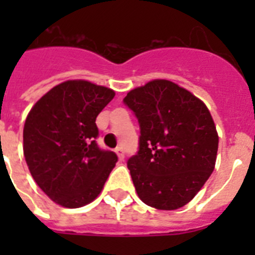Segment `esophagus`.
I'll list each match as a JSON object with an SVG mask.
<instances>
[{
	"instance_id": "1",
	"label": "esophagus",
	"mask_w": 255,
	"mask_h": 255,
	"mask_svg": "<svg viewBox=\"0 0 255 255\" xmlns=\"http://www.w3.org/2000/svg\"><path fill=\"white\" fill-rule=\"evenodd\" d=\"M115 152H116L117 157H119V159H120V161H123V159L125 158V152H124V149L121 147H117L116 149H115Z\"/></svg>"
}]
</instances>
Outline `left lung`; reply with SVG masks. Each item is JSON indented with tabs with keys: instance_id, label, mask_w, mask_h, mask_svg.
Masks as SVG:
<instances>
[{
	"instance_id": "obj_1",
	"label": "left lung",
	"mask_w": 255,
	"mask_h": 255,
	"mask_svg": "<svg viewBox=\"0 0 255 255\" xmlns=\"http://www.w3.org/2000/svg\"><path fill=\"white\" fill-rule=\"evenodd\" d=\"M124 103L138 119L139 150L128 161L141 202L172 211L188 204L215 170L218 135L199 98L164 79L135 88Z\"/></svg>"
}]
</instances>
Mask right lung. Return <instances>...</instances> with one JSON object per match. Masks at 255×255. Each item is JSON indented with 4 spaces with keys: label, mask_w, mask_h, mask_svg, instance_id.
<instances>
[{
    "label": "right lung",
    "mask_w": 255,
    "mask_h": 255,
    "mask_svg": "<svg viewBox=\"0 0 255 255\" xmlns=\"http://www.w3.org/2000/svg\"><path fill=\"white\" fill-rule=\"evenodd\" d=\"M115 92L87 80H67L47 92L24 125V157L31 176L55 203L79 208L102 191L117 162L101 149L96 119Z\"/></svg>",
    "instance_id": "1"
}]
</instances>
